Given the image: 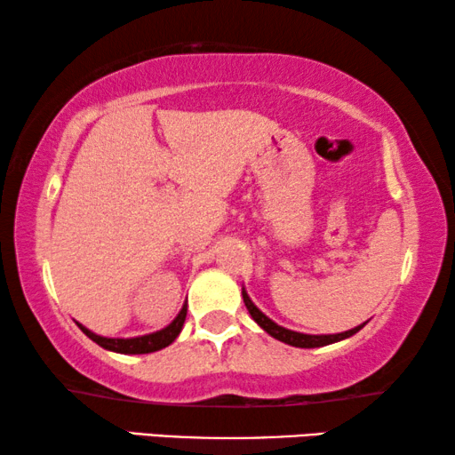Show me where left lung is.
<instances>
[{"mask_svg": "<svg viewBox=\"0 0 455 455\" xmlns=\"http://www.w3.org/2000/svg\"><path fill=\"white\" fill-rule=\"evenodd\" d=\"M242 298H244V304L248 308V313H251V316L254 321L259 323L260 327L265 329L267 333L271 335V338H275L279 341H283V344H290L294 347H321V346H329V344H335V341H341L346 338H352L354 333H358L360 329H363L366 323H363V325L354 327L350 329V331H344V333H333V335H308V333H298V331H291V329H285L282 325H277V323H273L269 316L260 313V310L254 307V302L248 298L246 290L242 288Z\"/></svg>", "mask_w": 455, "mask_h": 455, "instance_id": "left-lung-1", "label": "left lung"}]
</instances>
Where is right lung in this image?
<instances>
[{"label": "right lung", "mask_w": 455, "mask_h": 455, "mask_svg": "<svg viewBox=\"0 0 455 455\" xmlns=\"http://www.w3.org/2000/svg\"><path fill=\"white\" fill-rule=\"evenodd\" d=\"M186 310H188V304H184L182 310H180L176 319H173L165 329H161V331H155V333H148V335H140V338H128V339L103 338V335L92 333L91 329H86L84 325H80V323H76V325L80 327V331H83L84 335H89V338L95 341V344H99V346L105 347V350H109V352H117V354H151V352L161 350V347H167L173 339L178 338L180 331H182V327H184Z\"/></svg>", "instance_id": "right-lung-1"}]
</instances>
